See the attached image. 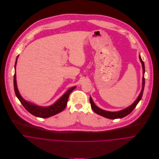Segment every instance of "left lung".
I'll use <instances>...</instances> for the list:
<instances>
[{
  "label": "left lung",
  "mask_w": 159,
  "mask_h": 159,
  "mask_svg": "<svg viewBox=\"0 0 159 159\" xmlns=\"http://www.w3.org/2000/svg\"><path fill=\"white\" fill-rule=\"evenodd\" d=\"M139 60H140V61L142 64V67H143V87H142V90L141 91V92H140L138 97L137 98V99L135 100V102L132 105L126 108L124 110H122L121 111H117V112H110V111H107L103 110L99 108L98 107H97L95 105V103H93V102L91 97H90V103H91V108L95 113L98 114H99V115H100L103 117H105L106 118L114 119H118V118H122V117L127 116L128 114H129L135 109L137 104L138 103V102L141 99V97L143 96V91H144V84H145V81H144V72H145L144 64V62L142 61L140 56H139Z\"/></svg>",
  "instance_id": "8db88e82"
}]
</instances>
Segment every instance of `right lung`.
Instances as JSON below:
<instances>
[{
    "mask_svg": "<svg viewBox=\"0 0 159 159\" xmlns=\"http://www.w3.org/2000/svg\"><path fill=\"white\" fill-rule=\"evenodd\" d=\"M18 57V56L16 58V62L15 64V70L16 69V65ZM13 83H14V89H15V94L17 98L20 101V102L21 103V104L23 105V107L25 108V110L27 111H29L30 113L32 114V115L36 117H42V118H48L49 117H51L52 116H54L56 114L59 113L61 111H62L67 106L68 97L70 93L76 88V86L70 88L68 91H67L59 99H58L53 105L47 107H42L35 105L30 102H28L25 101L21 97L17 88L16 72L15 73V75H14Z\"/></svg>",
    "mask_w": 159,
    "mask_h": 159,
    "instance_id": "add662e5",
    "label": "right lung"
}]
</instances>
